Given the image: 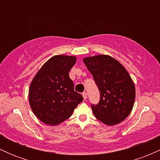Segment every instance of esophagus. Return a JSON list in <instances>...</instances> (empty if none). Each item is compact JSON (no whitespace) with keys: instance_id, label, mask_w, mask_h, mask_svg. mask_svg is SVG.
Wrapping results in <instances>:
<instances>
[{"instance_id":"obj_1","label":"esophagus","mask_w":160,"mask_h":160,"mask_svg":"<svg viewBox=\"0 0 160 160\" xmlns=\"http://www.w3.org/2000/svg\"><path fill=\"white\" fill-rule=\"evenodd\" d=\"M82 97H83L84 99L87 98V94H86V92H82Z\"/></svg>"}]
</instances>
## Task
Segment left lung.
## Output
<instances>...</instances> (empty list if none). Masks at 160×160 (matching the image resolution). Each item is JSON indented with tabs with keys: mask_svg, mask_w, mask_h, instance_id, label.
Listing matches in <instances>:
<instances>
[{
	"mask_svg": "<svg viewBox=\"0 0 160 160\" xmlns=\"http://www.w3.org/2000/svg\"><path fill=\"white\" fill-rule=\"evenodd\" d=\"M92 74L100 92V101L92 105L93 114L108 126L122 122L131 113L135 87L124 66L108 55H97L82 59Z\"/></svg>",
	"mask_w": 160,
	"mask_h": 160,
	"instance_id": "8db88e82",
	"label": "left lung"
}]
</instances>
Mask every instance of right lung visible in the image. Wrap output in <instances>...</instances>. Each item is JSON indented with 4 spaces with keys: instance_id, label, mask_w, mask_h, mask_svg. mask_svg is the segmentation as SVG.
I'll list each match as a JSON object with an SVG mask.
<instances>
[{
    "instance_id": "add662e5",
    "label": "right lung",
    "mask_w": 160,
    "mask_h": 160,
    "mask_svg": "<svg viewBox=\"0 0 160 160\" xmlns=\"http://www.w3.org/2000/svg\"><path fill=\"white\" fill-rule=\"evenodd\" d=\"M77 57L56 55L43 64L34 77L28 91L33 113L43 123L57 126L68 119L83 98L74 91L69 71Z\"/></svg>"
}]
</instances>
